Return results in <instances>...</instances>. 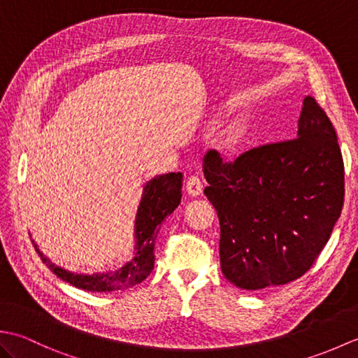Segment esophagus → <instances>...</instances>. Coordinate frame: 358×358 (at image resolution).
<instances>
[{"label": "esophagus", "instance_id": "1", "mask_svg": "<svg viewBox=\"0 0 358 358\" xmlns=\"http://www.w3.org/2000/svg\"><path fill=\"white\" fill-rule=\"evenodd\" d=\"M186 192L191 196H199L203 192V183L199 177H191L186 181Z\"/></svg>", "mask_w": 358, "mask_h": 358}]
</instances>
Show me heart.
<instances>
[{
	"label": "heart",
	"instance_id": "heart-1",
	"mask_svg": "<svg viewBox=\"0 0 358 358\" xmlns=\"http://www.w3.org/2000/svg\"><path fill=\"white\" fill-rule=\"evenodd\" d=\"M249 131V121L245 117H235L218 129L210 144L220 154L235 155L246 143Z\"/></svg>",
	"mask_w": 358,
	"mask_h": 358
}]
</instances>
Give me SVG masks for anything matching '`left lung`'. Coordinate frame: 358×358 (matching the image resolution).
<instances>
[{
  "label": "left lung",
  "instance_id": "left-lung-1",
  "mask_svg": "<svg viewBox=\"0 0 358 358\" xmlns=\"http://www.w3.org/2000/svg\"><path fill=\"white\" fill-rule=\"evenodd\" d=\"M204 189L220 220V264L237 287L260 291L300 278L341 214L345 167L331 120L303 100L296 138L250 149L234 163L204 155Z\"/></svg>",
  "mask_w": 358,
  "mask_h": 358
}]
</instances>
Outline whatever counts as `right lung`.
Wrapping results in <instances>:
<instances>
[{
  "label": "right lung",
  "instance_id": "right-lung-1",
  "mask_svg": "<svg viewBox=\"0 0 358 358\" xmlns=\"http://www.w3.org/2000/svg\"><path fill=\"white\" fill-rule=\"evenodd\" d=\"M181 186H183V173L171 172L157 175L149 180L143 187V195L138 210L135 217V246L134 255L126 264L117 271L96 272V273H77L59 268L45 257L36 243L34 246L43 263L55 273L57 277L73 285L75 287L85 289L90 292H112L124 291L134 287L154 269L155 262V240L162 229V223L167 215H171L178 208L181 201Z\"/></svg>",
  "mask_w": 358,
  "mask_h": 358
}]
</instances>
